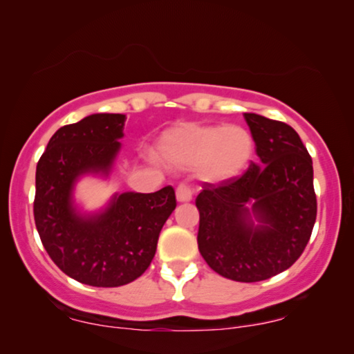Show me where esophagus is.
I'll list each match as a JSON object with an SVG mask.
<instances>
[{"instance_id": "obj_1", "label": "esophagus", "mask_w": 354, "mask_h": 354, "mask_svg": "<svg viewBox=\"0 0 354 354\" xmlns=\"http://www.w3.org/2000/svg\"><path fill=\"white\" fill-rule=\"evenodd\" d=\"M193 196H194V189L191 188L189 185H185V183H181V185L176 188L178 203H189L191 199H193Z\"/></svg>"}]
</instances>
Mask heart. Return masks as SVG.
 Instances as JSON below:
<instances>
[{
    "label": "heart",
    "mask_w": 354,
    "mask_h": 354,
    "mask_svg": "<svg viewBox=\"0 0 354 354\" xmlns=\"http://www.w3.org/2000/svg\"><path fill=\"white\" fill-rule=\"evenodd\" d=\"M254 155L252 133L242 125L185 123L165 131L158 158L176 169H196L198 178L224 183L239 176Z\"/></svg>",
    "instance_id": "heart-1"
}]
</instances>
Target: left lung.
I'll return each instance as SVG.
<instances>
[{"instance_id": "obj_1", "label": "left lung", "mask_w": 354, "mask_h": 354, "mask_svg": "<svg viewBox=\"0 0 354 354\" xmlns=\"http://www.w3.org/2000/svg\"><path fill=\"white\" fill-rule=\"evenodd\" d=\"M259 163L239 178L204 183L196 198L198 247L212 270L236 282H261L300 257L317 219L312 158L283 122L244 113Z\"/></svg>"}]
</instances>
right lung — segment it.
I'll list each match as a JSON object with an SVG mask.
<instances>
[{
  "label": "right lung",
  "mask_w": 354,
  "mask_h": 354,
  "mask_svg": "<svg viewBox=\"0 0 354 354\" xmlns=\"http://www.w3.org/2000/svg\"><path fill=\"white\" fill-rule=\"evenodd\" d=\"M125 120L122 113H93L61 127L36 168L34 221L42 245L64 274L92 287H120L138 279L176 207L171 186L148 194L117 193L97 212H82L75 204L80 178L112 173Z\"/></svg>",
  "instance_id": "right-lung-1"
}]
</instances>
